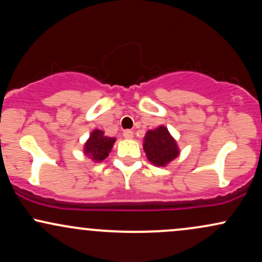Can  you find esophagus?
Listing matches in <instances>:
<instances>
[{
    "label": "esophagus",
    "instance_id": "esophagus-1",
    "mask_svg": "<svg viewBox=\"0 0 262 262\" xmlns=\"http://www.w3.org/2000/svg\"><path fill=\"white\" fill-rule=\"evenodd\" d=\"M123 137H124L125 139H132V138L134 137V133L132 130H124L123 132Z\"/></svg>",
    "mask_w": 262,
    "mask_h": 262
}]
</instances>
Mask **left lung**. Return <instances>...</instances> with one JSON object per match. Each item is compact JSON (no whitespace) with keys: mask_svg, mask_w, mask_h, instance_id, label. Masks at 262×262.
Segmentation results:
<instances>
[{"mask_svg":"<svg viewBox=\"0 0 262 262\" xmlns=\"http://www.w3.org/2000/svg\"><path fill=\"white\" fill-rule=\"evenodd\" d=\"M143 149L148 160L156 167L167 166L180 155L177 141L165 125L146 132Z\"/></svg>","mask_w":262,"mask_h":262,"instance_id":"8db88e82","label":"left lung"}]
</instances>
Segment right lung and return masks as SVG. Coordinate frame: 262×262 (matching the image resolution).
<instances>
[{
    "mask_svg": "<svg viewBox=\"0 0 262 262\" xmlns=\"http://www.w3.org/2000/svg\"><path fill=\"white\" fill-rule=\"evenodd\" d=\"M116 138L107 137L101 129H93L83 145V154L93 162H102L110 155Z\"/></svg>",
    "mask_w": 262,
    "mask_h": 262,
    "instance_id": "1",
    "label": "right lung"
}]
</instances>
